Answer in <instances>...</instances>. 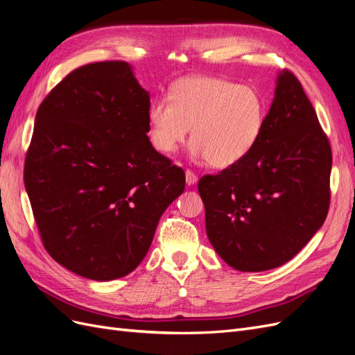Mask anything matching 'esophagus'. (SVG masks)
<instances>
[{
  "instance_id": "34e87169",
  "label": "esophagus",
  "mask_w": 355,
  "mask_h": 355,
  "mask_svg": "<svg viewBox=\"0 0 355 355\" xmlns=\"http://www.w3.org/2000/svg\"><path fill=\"white\" fill-rule=\"evenodd\" d=\"M185 180H187V185H188V187L196 185L197 182H198V176L194 173V171L187 170V171H185Z\"/></svg>"
}]
</instances>
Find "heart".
<instances>
[{
  "mask_svg": "<svg viewBox=\"0 0 355 355\" xmlns=\"http://www.w3.org/2000/svg\"><path fill=\"white\" fill-rule=\"evenodd\" d=\"M265 116L262 96L250 85L196 75L175 83L170 98H157L149 105V136L159 153L171 154L192 127V155L223 168L252 153Z\"/></svg>",
  "mask_w": 355,
  "mask_h": 355,
  "instance_id": "b5f03b06",
  "label": "heart"
}]
</instances>
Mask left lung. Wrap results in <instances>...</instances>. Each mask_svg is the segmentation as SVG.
<instances>
[{"label":"left lung","instance_id":"left-lung-1","mask_svg":"<svg viewBox=\"0 0 355 355\" xmlns=\"http://www.w3.org/2000/svg\"><path fill=\"white\" fill-rule=\"evenodd\" d=\"M330 171L331 149L314 106L283 71L252 153L198 182L214 250L243 272L288 262L326 220Z\"/></svg>","mask_w":355,"mask_h":355}]
</instances>
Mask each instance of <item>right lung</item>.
I'll return each mask as SVG.
<instances>
[{
    "mask_svg": "<svg viewBox=\"0 0 355 355\" xmlns=\"http://www.w3.org/2000/svg\"><path fill=\"white\" fill-rule=\"evenodd\" d=\"M149 93L127 62L68 73L41 102L24 180L49 254L96 282L144 261L185 173L149 142Z\"/></svg>",
    "mask_w": 355,
    "mask_h": 355,
    "instance_id": "1",
    "label": "right lung"
}]
</instances>
